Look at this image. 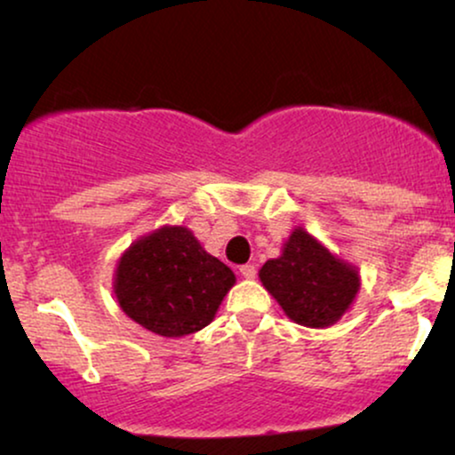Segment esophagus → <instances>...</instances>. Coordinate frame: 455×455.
Listing matches in <instances>:
<instances>
[{
    "mask_svg": "<svg viewBox=\"0 0 455 455\" xmlns=\"http://www.w3.org/2000/svg\"><path fill=\"white\" fill-rule=\"evenodd\" d=\"M239 271H242V275L245 280H252V278H257V267H254V265H242V267H239Z\"/></svg>",
    "mask_w": 455,
    "mask_h": 455,
    "instance_id": "1",
    "label": "esophagus"
}]
</instances>
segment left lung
Returning <instances> with one entry per match:
<instances>
[{
  "label": "left lung",
  "instance_id": "8db88e82",
  "mask_svg": "<svg viewBox=\"0 0 455 455\" xmlns=\"http://www.w3.org/2000/svg\"><path fill=\"white\" fill-rule=\"evenodd\" d=\"M259 278L291 321L312 329L340 321L362 286L359 269L338 259L304 227L291 231L280 257L269 259Z\"/></svg>",
  "mask_w": 455,
  "mask_h": 455
}]
</instances>
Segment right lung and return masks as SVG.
<instances>
[{
    "mask_svg": "<svg viewBox=\"0 0 455 455\" xmlns=\"http://www.w3.org/2000/svg\"><path fill=\"white\" fill-rule=\"evenodd\" d=\"M235 280L231 267L212 257L190 228L164 224L119 257L113 293L140 327L181 338L210 325Z\"/></svg>",
    "mask_w": 455,
    "mask_h": 455,
    "instance_id": "1",
    "label": "right lung"
}]
</instances>
